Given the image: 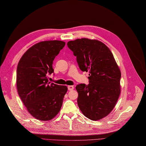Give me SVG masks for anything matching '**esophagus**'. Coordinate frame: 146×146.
Wrapping results in <instances>:
<instances>
[{"mask_svg":"<svg viewBox=\"0 0 146 146\" xmlns=\"http://www.w3.org/2000/svg\"><path fill=\"white\" fill-rule=\"evenodd\" d=\"M68 90L69 91H72L74 89V86H72V85H69L68 86Z\"/></svg>","mask_w":146,"mask_h":146,"instance_id":"obj_1","label":"esophagus"}]
</instances>
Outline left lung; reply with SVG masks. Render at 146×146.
<instances>
[{
    "label": "left lung",
    "instance_id": "left-lung-1",
    "mask_svg": "<svg viewBox=\"0 0 146 146\" xmlns=\"http://www.w3.org/2000/svg\"><path fill=\"white\" fill-rule=\"evenodd\" d=\"M68 46L80 69L90 72V83L76 87L78 107L87 118L100 120L111 112L120 96V69L110 48L99 40L77 39Z\"/></svg>",
    "mask_w": 146,
    "mask_h": 146
}]
</instances>
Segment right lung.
I'll use <instances>...</instances> for the list:
<instances>
[{
	"label": "right lung",
	"mask_w": 146,
	"mask_h": 146,
	"mask_svg": "<svg viewBox=\"0 0 146 146\" xmlns=\"http://www.w3.org/2000/svg\"><path fill=\"white\" fill-rule=\"evenodd\" d=\"M65 44L58 40L38 42L24 53L17 64V92L29 113L38 120H51L62 107L68 87L51 83L48 75L54 72L53 61Z\"/></svg>",
	"instance_id": "obj_1"
}]
</instances>
